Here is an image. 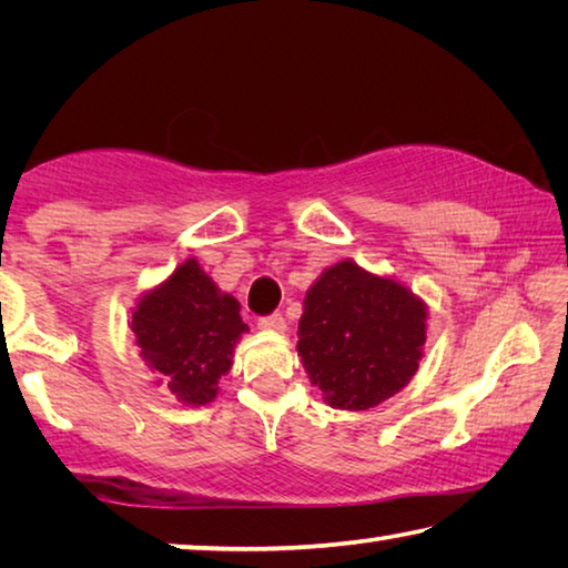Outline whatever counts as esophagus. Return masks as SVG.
<instances>
[{
    "mask_svg": "<svg viewBox=\"0 0 568 568\" xmlns=\"http://www.w3.org/2000/svg\"><path fill=\"white\" fill-rule=\"evenodd\" d=\"M257 328H263V331H285V321H283V315L281 313H273V315H263L261 321H257Z\"/></svg>",
    "mask_w": 568,
    "mask_h": 568,
    "instance_id": "esophagus-1",
    "label": "esophagus"
}]
</instances>
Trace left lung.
Returning a JSON list of instances; mask_svg holds the SVG:
<instances>
[{"label": "left lung", "instance_id": "obj_1", "mask_svg": "<svg viewBox=\"0 0 568 568\" xmlns=\"http://www.w3.org/2000/svg\"><path fill=\"white\" fill-rule=\"evenodd\" d=\"M297 355L331 408L368 410L416 376L426 305L393 277L353 261L328 267L305 293Z\"/></svg>", "mask_w": 568, "mask_h": 568}]
</instances>
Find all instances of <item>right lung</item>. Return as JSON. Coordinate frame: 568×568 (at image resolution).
<instances>
[{
  "label": "right lung",
  "instance_id": "add662e5",
  "mask_svg": "<svg viewBox=\"0 0 568 568\" xmlns=\"http://www.w3.org/2000/svg\"><path fill=\"white\" fill-rule=\"evenodd\" d=\"M245 331L240 303L220 293L192 257L142 295L132 313L142 358L185 406H205L217 396V378L233 365V348Z\"/></svg>",
  "mask_w": 568,
  "mask_h": 568
}]
</instances>
